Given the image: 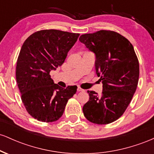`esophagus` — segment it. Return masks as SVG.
<instances>
[{
  "label": "esophagus",
  "instance_id": "1",
  "mask_svg": "<svg viewBox=\"0 0 154 154\" xmlns=\"http://www.w3.org/2000/svg\"><path fill=\"white\" fill-rule=\"evenodd\" d=\"M77 91H78V92H83V91H85L83 89H82V88H81L78 87V88H77Z\"/></svg>",
  "mask_w": 154,
  "mask_h": 154
}]
</instances>
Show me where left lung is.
I'll list each match as a JSON object with an SVG mask.
<instances>
[{"mask_svg": "<svg viewBox=\"0 0 154 154\" xmlns=\"http://www.w3.org/2000/svg\"><path fill=\"white\" fill-rule=\"evenodd\" d=\"M79 40L95 54V71L103 83L100 95L88 91L90 98L83 114L94 124L113 122L127 109L138 83L139 61L134 48L126 38L111 30L82 35Z\"/></svg>", "mask_w": 154, "mask_h": 154, "instance_id": "left-lung-1", "label": "left lung"}]
</instances>
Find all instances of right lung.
Segmentation results:
<instances>
[{
  "instance_id": "1",
  "label": "right lung",
  "mask_w": 154,
  "mask_h": 154,
  "mask_svg": "<svg viewBox=\"0 0 154 154\" xmlns=\"http://www.w3.org/2000/svg\"><path fill=\"white\" fill-rule=\"evenodd\" d=\"M79 34L43 29L23 43L16 68V79L26 111L38 121L53 122L63 115L67 101L77 92L75 86L61 88L50 72L64 62Z\"/></svg>"
}]
</instances>
